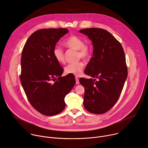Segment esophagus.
<instances>
[{
    "mask_svg": "<svg viewBox=\"0 0 148 148\" xmlns=\"http://www.w3.org/2000/svg\"><path fill=\"white\" fill-rule=\"evenodd\" d=\"M75 83H76V84H79V78H78V77H75Z\"/></svg>",
    "mask_w": 148,
    "mask_h": 148,
    "instance_id": "1",
    "label": "esophagus"
}]
</instances>
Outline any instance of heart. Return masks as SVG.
Instances as JSON below:
<instances>
[{
  "label": "heart",
  "instance_id": "1",
  "mask_svg": "<svg viewBox=\"0 0 148 148\" xmlns=\"http://www.w3.org/2000/svg\"><path fill=\"white\" fill-rule=\"evenodd\" d=\"M64 46L70 49L77 50V57L78 59L81 58L87 59L90 57L91 49L88 45L84 43V40L78 36H71L64 42ZM53 54L55 60L59 63H64L65 61L64 51L61 47L56 46L53 50ZM84 63L79 61L68 64L64 69L65 73L67 74H73L79 75L82 73Z\"/></svg>",
  "mask_w": 148,
  "mask_h": 148
}]
</instances>
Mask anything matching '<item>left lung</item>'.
<instances>
[{
  "mask_svg": "<svg viewBox=\"0 0 148 148\" xmlns=\"http://www.w3.org/2000/svg\"><path fill=\"white\" fill-rule=\"evenodd\" d=\"M79 32L87 35L94 46L93 56L84 73L98 78L79 79L85 88L84 106L92 114H104L117 102L128 76L124 51L119 41L104 29L90 28Z\"/></svg>",
  "mask_w": 148,
  "mask_h": 148,
  "instance_id": "obj_1",
  "label": "left lung"
}]
</instances>
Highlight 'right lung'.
I'll return each instance as SVG.
<instances>
[{
  "label": "right lung",
  "instance_id": "obj_1",
  "mask_svg": "<svg viewBox=\"0 0 148 148\" xmlns=\"http://www.w3.org/2000/svg\"><path fill=\"white\" fill-rule=\"evenodd\" d=\"M68 32L62 28L38 30L29 37L23 49L21 83L32 107L45 115L63 111L64 98L75 83L73 75L61 77L64 70L53 54L57 42Z\"/></svg>",
  "mask_w": 148,
  "mask_h": 148
}]
</instances>
